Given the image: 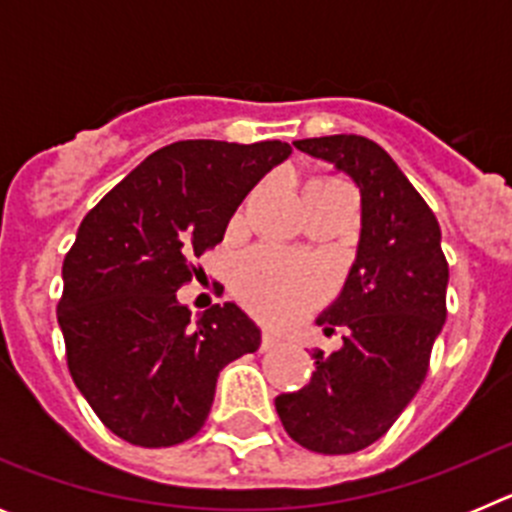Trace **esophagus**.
Masks as SVG:
<instances>
[{
	"label": "esophagus",
	"instance_id": "34e87169",
	"mask_svg": "<svg viewBox=\"0 0 512 512\" xmlns=\"http://www.w3.org/2000/svg\"><path fill=\"white\" fill-rule=\"evenodd\" d=\"M279 343V338L274 336V333H269V330H266L264 336H261V351H269V348H274Z\"/></svg>",
	"mask_w": 512,
	"mask_h": 512
}]
</instances>
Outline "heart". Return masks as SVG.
<instances>
[{
    "label": "heart",
    "mask_w": 512,
    "mask_h": 512,
    "mask_svg": "<svg viewBox=\"0 0 512 512\" xmlns=\"http://www.w3.org/2000/svg\"><path fill=\"white\" fill-rule=\"evenodd\" d=\"M238 295L266 318H295L323 289V274L279 251H253L235 271Z\"/></svg>",
    "instance_id": "1"
}]
</instances>
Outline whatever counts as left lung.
<instances>
[{
  "mask_svg": "<svg viewBox=\"0 0 512 512\" xmlns=\"http://www.w3.org/2000/svg\"><path fill=\"white\" fill-rule=\"evenodd\" d=\"M356 184L361 233L341 292L315 323L346 328L333 354L312 351L315 372L274 400L284 431L318 454L372 446L410 405L446 323L449 264L436 215L384 148L361 135L295 140Z\"/></svg>",
  "mask_w": 512,
  "mask_h": 512,
  "instance_id": "8db88e82",
  "label": "left lung"
}]
</instances>
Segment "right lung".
Here are the masks:
<instances>
[{
	"instance_id": "obj_1",
	"label": "right lung",
	"mask_w": 512,
	"mask_h": 512,
	"mask_svg": "<svg viewBox=\"0 0 512 512\" xmlns=\"http://www.w3.org/2000/svg\"><path fill=\"white\" fill-rule=\"evenodd\" d=\"M289 153L282 140H179L81 220L63 259L58 325L74 384L115 436L146 449L192 438L217 374L261 346L259 325L235 302L192 315L176 289Z\"/></svg>"
}]
</instances>
